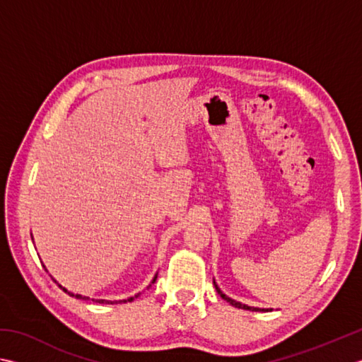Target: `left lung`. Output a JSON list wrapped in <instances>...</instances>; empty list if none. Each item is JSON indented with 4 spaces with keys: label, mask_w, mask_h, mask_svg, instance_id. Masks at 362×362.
<instances>
[{
    "label": "left lung",
    "mask_w": 362,
    "mask_h": 362,
    "mask_svg": "<svg viewBox=\"0 0 362 362\" xmlns=\"http://www.w3.org/2000/svg\"><path fill=\"white\" fill-rule=\"evenodd\" d=\"M214 284H215V288H216V292H218V295L221 296L223 300H226L228 303H230L232 306H235V308H238V309H246V310H256V313H265V310H268V309H260V308H251V306H246V304H242V303H238V301H235V300H232V298H229V296H226L221 290H219V287L216 286V282L214 281Z\"/></svg>",
    "instance_id": "obj_1"
}]
</instances>
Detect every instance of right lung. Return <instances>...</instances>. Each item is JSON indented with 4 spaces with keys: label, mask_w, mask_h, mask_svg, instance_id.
Wrapping results in <instances>:
<instances>
[{
    "label": "right lung",
    "mask_w": 362,
    "mask_h": 362,
    "mask_svg": "<svg viewBox=\"0 0 362 362\" xmlns=\"http://www.w3.org/2000/svg\"><path fill=\"white\" fill-rule=\"evenodd\" d=\"M155 279H157V276H155V278H153V281L152 282H155ZM56 282V281H54ZM56 284H58V282H56ZM59 286V284H58ZM62 290H64V292H66L67 295H70V296H75V298H78V300H84V301H88V300H92V301H95V303H105V304H117V303H127V301H133L134 298H136V296L139 295H134V296H132V298H129V300H119V301H108V300H95V298H89V296H83V295H75V293H72V292H69V290L67 288H64L62 286H59Z\"/></svg>",
    "instance_id": "add662e5"
}]
</instances>
